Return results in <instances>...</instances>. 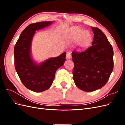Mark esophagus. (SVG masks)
<instances>
[{
  "mask_svg": "<svg viewBox=\"0 0 125 125\" xmlns=\"http://www.w3.org/2000/svg\"><path fill=\"white\" fill-rule=\"evenodd\" d=\"M71 52H67V55H66V59L67 60H69L71 59Z\"/></svg>",
  "mask_w": 125,
  "mask_h": 125,
  "instance_id": "esophagus-1",
  "label": "esophagus"
}]
</instances>
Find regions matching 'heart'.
<instances>
[{
    "instance_id": "b5f03b06",
    "label": "heart",
    "mask_w": 125,
    "mask_h": 125,
    "mask_svg": "<svg viewBox=\"0 0 125 125\" xmlns=\"http://www.w3.org/2000/svg\"><path fill=\"white\" fill-rule=\"evenodd\" d=\"M68 38L72 41H76L79 39V44L81 46H87L92 41V36L86 31L79 29L71 30L67 34Z\"/></svg>"
}]
</instances>
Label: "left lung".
<instances>
[{
  "label": "left lung",
  "mask_w": 125,
  "mask_h": 125,
  "mask_svg": "<svg viewBox=\"0 0 125 125\" xmlns=\"http://www.w3.org/2000/svg\"><path fill=\"white\" fill-rule=\"evenodd\" d=\"M91 29L94 34L92 46L83 51L72 52L74 83L85 92H92L104 86L114 67L111 44L100 29Z\"/></svg>",
  "instance_id": "8db88e82"
}]
</instances>
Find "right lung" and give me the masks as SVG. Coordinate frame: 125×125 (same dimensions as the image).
Listing matches in <instances>:
<instances>
[{
    "label": "right lung",
    "instance_id": "obj_1",
    "mask_svg": "<svg viewBox=\"0 0 125 125\" xmlns=\"http://www.w3.org/2000/svg\"><path fill=\"white\" fill-rule=\"evenodd\" d=\"M54 21L30 24L22 32L14 48V66L22 83L29 90L41 92L50 88L56 70L66 61V52L39 63L33 60L31 46L36 31L51 25Z\"/></svg>",
    "mask_w": 125,
    "mask_h": 125
}]
</instances>
